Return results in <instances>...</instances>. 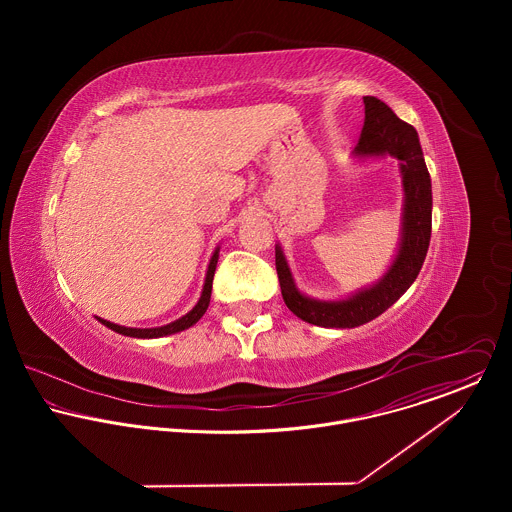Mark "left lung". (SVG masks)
<instances>
[{
  "instance_id": "8db88e82",
  "label": "left lung",
  "mask_w": 512,
  "mask_h": 512,
  "mask_svg": "<svg viewBox=\"0 0 512 512\" xmlns=\"http://www.w3.org/2000/svg\"><path fill=\"white\" fill-rule=\"evenodd\" d=\"M365 126L353 151L357 159L392 155L398 159L404 205L398 252L384 276L343 299H315L299 292L280 244H276V270L282 297L299 319L319 325L353 329L384 313L414 284L428 254L432 236V179L424 161L418 132L400 120L390 106L365 96Z\"/></svg>"
}]
</instances>
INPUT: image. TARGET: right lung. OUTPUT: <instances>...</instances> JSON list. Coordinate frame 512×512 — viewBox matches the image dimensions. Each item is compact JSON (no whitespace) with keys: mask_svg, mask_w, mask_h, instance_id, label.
Listing matches in <instances>:
<instances>
[{"mask_svg":"<svg viewBox=\"0 0 512 512\" xmlns=\"http://www.w3.org/2000/svg\"><path fill=\"white\" fill-rule=\"evenodd\" d=\"M220 246L215 248L213 256H211V262H209V268H207V276H205V286H203V292L201 297L197 301V305L185 313L183 317L167 323V325H161V327H149V329H136V327H124V325H116V323H110L102 317H96L102 325H106L108 329L120 333V335H126V337H136V339H157V337H165V335H173V333H179V331H185L189 327H193L207 311L209 303H211V292H213V278H215V270H217V262H219Z\"/></svg>","mask_w":512,"mask_h":512,"instance_id":"obj_1","label":"right lung"}]
</instances>
